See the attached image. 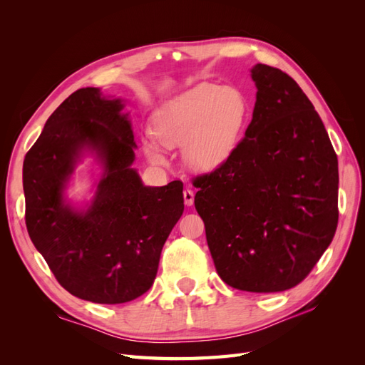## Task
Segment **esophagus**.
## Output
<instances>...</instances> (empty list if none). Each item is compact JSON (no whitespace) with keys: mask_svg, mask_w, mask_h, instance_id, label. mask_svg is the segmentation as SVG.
Wrapping results in <instances>:
<instances>
[{"mask_svg":"<svg viewBox=\"0 0 365 365\" xmlns=\"http://www.w3.org/2000/svg\"><path fill=\"white\" fill-rule=\"evenodd\" d=\"M182 196H184L185 205H193V202H195V193H193L192 189H189V187H187V189H184Z\"/></svg>","mask_w":365,"mask_h":365,"instance_id":"34e87169","label":"esophagus"}]
</instances>
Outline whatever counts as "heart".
Listing matches in <instances>:
<instances>
[{
	"instance_id": "obj_1",
	"label": "heart",
	"mask_w": 365,
	"mask_h": 365,
	"mask_svg": "<svg viewBox=\"0 0 365 365\" xmlns=\"http://www.w3.org/2000/svg\"><path fill=\"white\" fill-rule=\"evenodd\" d=\"M248 117V102L236 88L202 83L164 105L153 118V135L165 148H184L193 169L210 170L235 149ZM148 157L163 163L155 143L146 141Z\"/></svg>"
}]
</instances>
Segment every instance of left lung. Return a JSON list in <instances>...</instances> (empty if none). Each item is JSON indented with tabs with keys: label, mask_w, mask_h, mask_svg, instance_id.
Segmentation results:
<instances>
[{
	"label": "left lung",
	"mask_w": 365,
	"mask_h": 365,
	"mask_svg": "<svg viewBox=\"0 0 365 365\" xmlns=\"http://www.w3.org/2000/svg\"><path fill=\"white\" fill-rule=\"evenodd\" d=\"M252 120L228 158L193 178L216 271L231 288L280 292L302 283L338 225V158L291 76L251 70Z\"/></svg>",
	"instance_id": "8db88e82"
}]
</instances>
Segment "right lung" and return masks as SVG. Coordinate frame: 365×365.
Returning <instances> with one entry per match:
<instances>
[{
  "mask_svg": "<svg viewBox=\"0 0 365 365\" xmlns=\"http://www.w3.org/2000/svg\"><path fill=\"white\" fill-rule=\"evenodd\" d=\"M120 101L98 88L74 91L58 106L23 165L26 225L62 288L82 300L120 304L152 286L165 239L184 212L182 182L145 187L129 165L134 134ZM83 147L106 164L86 214L63 204L61 190Z\"/></svg>",
  "mask_w": 365,
  "mask_h": 365,
  "instance_id": "add662e5",
  "label": "right lung"
}]
</instances>
